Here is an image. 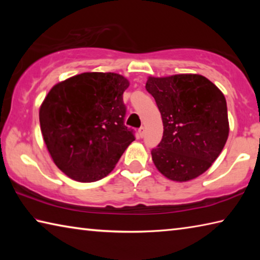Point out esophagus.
I'll return each instance as SVG.
<instances>
[{
  "instance_id": "esophagus-1",
  "label": "esophagus",
  "mask_w": 260,
  "mask_h": 260,
  "mask_svg": "<svg viewBox=\"0 0 260 260\" xmlns=\"http://www.w3.org/2000/svg\"><path fill=\"white\" fill-rule=\"evenodd\" d=\"M144 134H146V129H144V127H141V128L139 129V135H140V138H143Z\"/></svg>"
}]
</instances>
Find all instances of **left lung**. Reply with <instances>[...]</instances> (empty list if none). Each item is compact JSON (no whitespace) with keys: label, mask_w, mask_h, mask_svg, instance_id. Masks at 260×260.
<instances>
[{"label":"left lung","mask_w":260,"mask_h":260,"mask_svg":"<svg viewBox=\"0 0 260 260\" xmlns=\"http://www.w3.org/2000/svg\"><path fill=\"white\" fill-rule=\"evenodd\" d=\"M146 89L161 114L164 133L151 150L157 170L173 181L204 173L230 133L227 103L219 88L200 74L149 77Z\"/></svg>","instance_id":"1"}]
</instances>
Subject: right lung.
Masks as SVG:
<instances>
[{"label": "right lung", "mask_w": 260, "mask_h": 260, "mask_svg": "<svg viewBox=\"0 0 260 260\" xmlns=\"http://www.w3.org/2000/svg\"><path fill=\"white\" fill-rule=\"evenodd\" d=\"M126 78L86 72L57 83L40 107V126L57 167L79 182H94L111 172L135 140L124 124Z\"/></svg>", "instance_id": "add662e5"}]
</instances>
